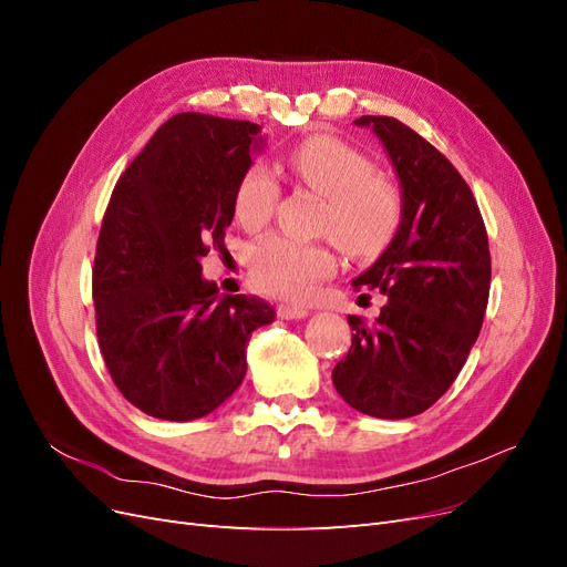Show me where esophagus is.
<instances>
[{
    "label": "esophagus",
    "instance_id": "1",
    "mask_svg": "<svg viewBox=\"0 0 567 567\" xmlns=\"http://www.w3.org/2000/svg\"><path fill=\"white\" fill-rule=\"evenodd\" d=\"M277 315L281 319H305L307 315H310V310H307V307H300V305H279Z\"/></svg>",
    "mask_w": 567,
    "mask_h": 567
}]
</instances>
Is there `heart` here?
<instances>
[{
	"label": "heart",
	"mask_w": 567,
	"mask_h": 567,
	"mask_svg": "<svg viewBox=\"0 0 567 567\" xmlns=\"http://www.w3.org/2000/svg\"><path fill=\"white\" fill-rule=\"evenodd\" d=\"M286 165L298 182L326 200L319 229L357 260L383 252L402 225V194L375 175L362 151L333 136L317 134L290 148ZM279 203V184L262 165H250L234 192V215L248 231L262 229ZM255 286L265 293L302 300L329 277L336 257L323 244H302L271 234L248 252Z\"/></svg>",
	"instance_id": "b5f03b06"
}]
</instances>
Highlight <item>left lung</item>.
I'll use <instances>...</instances> for the list:
<instances>
[{
    "instance_id": "1",
    "label": "left lung",
    "mask_w": 567,
    "mask_h": 567,
    "mask_svg": "<svg viewBox=\"0 0 567 567\" xmlns=\"http://www.w3.org/2000/svg\"><path fill=\"white\" fill-rule=\"evenodd\" d=\"M354 125L371 127L398 173L402 225L352 281L388 300L373 326L348 317L352 348L333 385L362 414L409 419L450 390L475 346L492 279L487 231L471 186L421 134L388 115Z\"/></svg>"
}]
</instances>
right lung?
I'll return each mask as SVG.
<instances>
[{"mask_svg": "<svg viewBox=\"0 0 567 567\" xmlns=\"http://www.w3.org/2000/svg\"><path fill=\"white\" fill-rule=\"evenodd\" d=\"M260 130L179 113L113 188L92 274L96 336L117 390L153 419L194 421L227 402L246 379L250 333L277 317L255 296H217L200 267L225 248Z\"/></svg>", "mask_w": 567, "mask_h": 567, "instance_id": "add662e5", "label": "right lung"}]
</instances>
